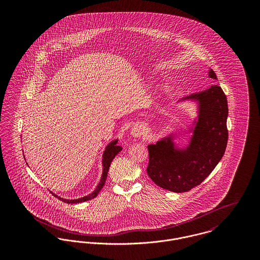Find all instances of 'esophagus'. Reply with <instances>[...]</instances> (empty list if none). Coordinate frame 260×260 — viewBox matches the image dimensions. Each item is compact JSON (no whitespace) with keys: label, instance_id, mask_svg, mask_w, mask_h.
Returning a JSON list of instances; mask_svg holds the SVG:
<instances>
[{"label":"esophagus","instance_id":"34e87169","mask_svg":"<svg viewBox=\"0 0 260 260\" xmlns=\"http://www.w3.org/2000/svg\"><path fill=\"white\" fill-rule=\"evenodd\" d=\"M143 131H144V130H143L142 126H140V125H135V126H133L132 129H131V134H132L133 137L138 138V137H140V136L143 135Z\"/></svg>","mask_w":260,"mask_h":260}]
</instances>
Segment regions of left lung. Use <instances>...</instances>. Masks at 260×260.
I'll list each match as a JSON object with an SVG mask.
<instances>
[{"mask_svg":"<svg viewBox=\"0 0 260 260\" xmlns=\"http://www.w3.org/2000/svg\"><path fill=\"white\" fill-rule=\"evenodd\" d=\"M207 74L217 80L211 69ZM186 102L196 109L190 124L148 145L149 177L161 188L176 193L199 185L212 172L224 155L228 138V106L221 87L213 85L176 104ZM176 104L170 108L177 107ZM179 136L186 138L185 145L176 142Z\"/></svg>","mask_w":260,"mask_h":260,"instance_id":"8db88e82","label":"left lung"}]
</instances>
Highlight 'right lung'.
<instances>
[{
  "instance_id": "right-lung-1",
  "label": "right lung",
  "mask_w": 260,
  "mask_h": 260,
  "mask_svg": "<svg viewBox=\"0 0 260 260\" xmlns=\"http://www.w3.org/2000/svg\"><path fill=\"white\" fill-rule=\"evenodd\" d=\"M118 143V139H114L112 140L110 143H108L106 145V147L103 151V154H102V175H101V178H100V181L98 183L97 187L95 188V190L93 192H91L90 194L86 195V196H83L81 198H77V199H66V198H63L61 196H58L57 194L53 193L57 198H59L61 201L65 202V203H80V202H85V201H88L90 199H93L95 198L100 190L102 189V187L105 184V181L107 179V174H108V171H109V167L111 165V162L113 161V159L115 158V156L122 150V147L117 145ZM25 158V156H24ZM26 160V159H25ZM28 164V163H27Z\"/></svg>"
}]
</instances>
